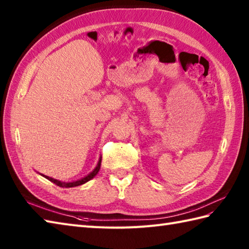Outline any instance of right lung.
Returning a JSON list of instances; mask_svg holds the SVG:
<instances>
[{
	"instance_id": "obj_1",
	"label": "right lung",
	"mask_w": 249,
	"mask_h": 249,
	"mask_svg": "<svg viewBox=\"0 0 249 249\" xmlns=\"http://www.w3.org/2000/svg\"><path fill=\"white\" fill-rule=\"evenodd\" d=\"M100 162H102V157H99L98 162H97V166L95 167L94 170L92 172H89L87 177H84V178H82L80 179H77V181H72V182H68V183L59 181V179H55L53 178H49V177H47V176H44V174H41V173H40V176H43L44 178H48L49 181H51L52 183H54L55 185H57V186H60V187H66V188H68V187H76V186H79V185H82L84 183L89 182V179H92L95 176H96V174L99 171V169H100Z\"/></svg>"
}]
</instances>
